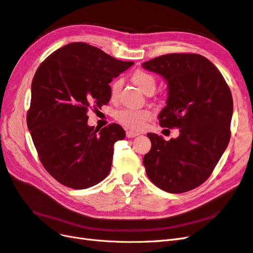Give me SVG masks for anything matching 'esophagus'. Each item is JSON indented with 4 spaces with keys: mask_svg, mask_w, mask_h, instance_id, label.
<instances>
[{
    "mask_svg": "<svg viewBox=\"0 0 253 253\" xmlns=\"http://www.w3.org/2000/svg\"><path fill=\"white\" fill-rule=\"evenodd\" d=\"M139 135H140L139 133L134 132V131H127L126 132V137H127V138H134V137L139 136Z\"/></svg>",
    "mask_w": 253,
    "mask_h": 253,
    "instance_id": "obj_1",
    "label": "esophagus"
}]
</instances>
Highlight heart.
I'll use <instances>...</instances> for the list:
<instances>
[{"mask_svg":"<svg viewBox=\"0 0 253 253\" xmlns=\"http://www.w3.org/2000/svg\"><path fill=\"white\" fill-rule=\"evenodd\" d=\"M131 80L144 94L151 95L156 89L157 79L154 75L147 71L138 70L134 72L131 76ZM121 86L122 83L120 80H115L111 83L110 98L112 101H115L118 98ZM151 117V112L148 110H121L115 115V118L120 125L134 131L142 129Z\"/></svg>","mask_w":253,"mask_h":253,"instance_id":"heart-1","label":"heart"}]
</instances>
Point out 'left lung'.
Masks as SVG:
<instances>
[{
    "mask_svg": "<svg viewBox=\"0 0 253 253\" xmlns=\"http://www.w3.org/2000/svg\"><path fill=\"white\" fill-rule=\"evenodd\" d=\"M142 67L162 75L169 85L159 125L179 128L169 141L148 134L152 147L143 157L145 172L166 192L193 190L208 179L230 140V88L217 67L197 53H168Z\"/></svg>",
    "mask_w": 253,
    "mask_h": 253,
    "instance_id": "1",
    "label": "left lung"
}]
</instances>
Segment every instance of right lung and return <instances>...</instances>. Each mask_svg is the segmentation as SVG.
<instances>
[{
    "instance_id": "add662e5",
    "label": "right lung",
    "mask_w": 253,
    "mask_h": 253,
    "mask_svg": "<svg viewBox=\"0 0 253 253\" xmlns=\"http://www.w3.org/2000/svg\"><path fill=\"white\" fill-rule=\"evenodd\" d=\"M133 64L75 42L53 51L38 67L27 126L41 164L63 186L86 189L109 175L114 144L126 132L117 124L100 131L88 126L87 112L108 104L111 81Z\"/></svg>"
}]
</instances>
